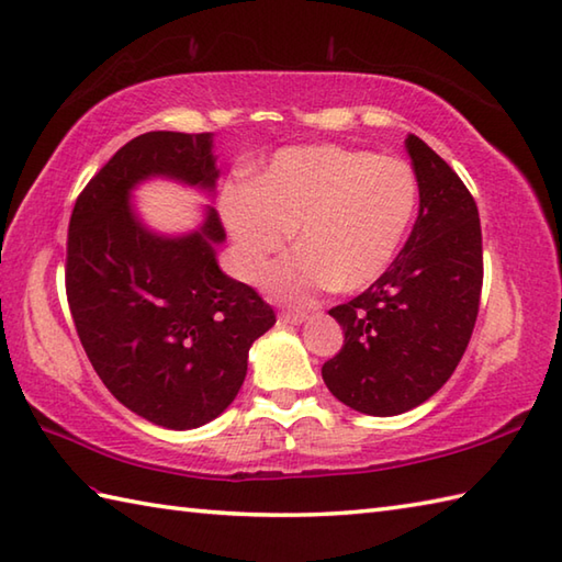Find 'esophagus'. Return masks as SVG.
I'll list each match as a JSON object with an SVG mask.
<instances>
[{
  "label": "esophagus",
  "mask_w": 562,
  "mask_h": 562,
  "mask_svg": "<svg viewBox=\"0 0 562 562\" xmlns=\"http://www.w3.org/2000/svg\"><path fill=\"white\" fill-rule=\"evenodd\" d=\"M306 314H294V312H282L280 316H278V322L280 324H284V326H302L304 322H306Z\"/></svg>",
  "instance_id": "esophagus-1"
}]
</instances>
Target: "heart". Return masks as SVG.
I'll return each mask as SVG.
<instances>
[{
    "instance_id": "1",
    "label": "heart",
    "mask_w": 562,
    "mask_h": 562,
    "mask_svg": "<svg viewBox=\"0 0 562 562\" xmlns=\"http://www.w3.org/2000/svg\"><path fill=\"white\" fill-rule=\"evenodd\" d=\"M419 187L409 165L318 143L290 146L252 175L228 182L218 212L240 278L256 280L296 226V246L262 274L278 302L304 306L326 290L378 282L409 234Z\"/></svg>"
}]
</instances>
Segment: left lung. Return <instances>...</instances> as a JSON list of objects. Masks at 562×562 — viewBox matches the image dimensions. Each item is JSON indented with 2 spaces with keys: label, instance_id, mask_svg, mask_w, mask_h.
<instances>
[{
  "label": "left lung",
  "instance_id": "obj_1",
  "mask_svg": "<svg viewBox=\"0 0 562 562\" xmlns=\"http://www.w3.org/2000/svg\"><path fill=\"white\" fill-rule=\"evenodd\" d=\"M419 216L378 282L331 314L344 348L322 378L338 402L370 416H397L443 387L463 358L482 292L477 204L453 168L426 143L404 140Z\"/></svg>",
  "mask_w": 562,
  "mask_h": 562
}]
</instances>
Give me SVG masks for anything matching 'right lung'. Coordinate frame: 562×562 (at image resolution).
Returning a JSON list of instances; mask_svg holds the SVG:
<instances>
[{
	"label": "right lung",
	"mask_w": 562,
	"mask_h": 562,
	"mask_svg": "<svg viewBox=\"0 0 562 562\" xmlns=\"http://www.w3.org/2000/svg\"><path fill=\"white\" fill-rule=\"evenodd\" d=\"M170 180L214 196V134L136 136L77 196L65 288L99 380L143 419L187 431L214 422L246 380L248 350L274 312L218 268L226 234L214 206L184 234H160L134 190Z\"/></svg>",
	"instance_id": "add662e5"
}]
</instances>
